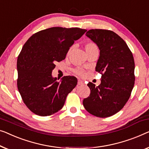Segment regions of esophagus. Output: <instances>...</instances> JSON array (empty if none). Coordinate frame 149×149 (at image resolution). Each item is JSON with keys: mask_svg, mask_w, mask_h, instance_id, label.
I'll list each match as a JSON object with an SVG mask.
<instances>
[{"mask_svg": "<svg viewBox=\"0 0 149 149\" xmlns=\"http://www.w3.org/2000/svg\"><path fill=\"white\" fill-rule=\"evenodd\" d=\"M84 84V82L81 80H79L78 81V85H83Z\"/></svg>", "mask_w": 149, "mask_h": 149, "instance_id": "1", "label": "esophagus"}]
</instances>
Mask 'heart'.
<instances>
[{
	"label": "heart",
	"instance_id": "1",
	"mask_svg": "<svg viewBox=\"0 0 149 149\" xmlns=\"http://www.w3.org/2000/svg\"><path fill=\"white\" fill-rule=\"evenodd\" d=\"M85 50L87 52H90L93 50V49H96L97 48V47L95 44H94L93 42H87V43L85 44ZM74 72L76 73L77 74H79V75H82L83 73V70L81 69V68H76V69L74 70Z\"/></svg>",
	"mask_w": 149,
	"mask_h": 149
}]
</instances>
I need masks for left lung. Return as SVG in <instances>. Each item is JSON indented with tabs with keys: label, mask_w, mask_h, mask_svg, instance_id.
<instances>
[{
	"label": "left lung",
	"mask_w": 149,
	"mask_h": 149,
	"mask_svg": "<svg viewBox=\"0 0 149 149\" xmlns=\"http://www.w3.org/2000/svg\"><path fill=\"white\" fill-rule=\"evenodd\" d=\"M86 36L100 50L95 70L101 74L97 87L89 82L91 93L83 100L86 110L107 118L121 110L130 98L134 85V60L126 43L110 30L90 29Z\"/></svg>",
	"instance_id": "8db88e82"
}]
</instances>
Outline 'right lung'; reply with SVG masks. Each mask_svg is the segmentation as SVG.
Returning a JSON list of instances; mask_svg holds the SVG:
<instances>
[{"mask_svg": "<svg viewBox=\"0 0 149 149\" xmlns=\"http://www.w3.org/2000/svg\"><path fill=\"white\" fill-rule=\"evenodd\" d=\"M86 31L78 27L48 28L34 33L23 46L17 62V88L23 102L36 115L51 116L60 110L76 87V77L66 76L58 82L52 72Z\"/></svg>", "mask_w": 149, "mask_h": 149, "instance_id": "add662e5", "label": "right lung"}]
</instances>
